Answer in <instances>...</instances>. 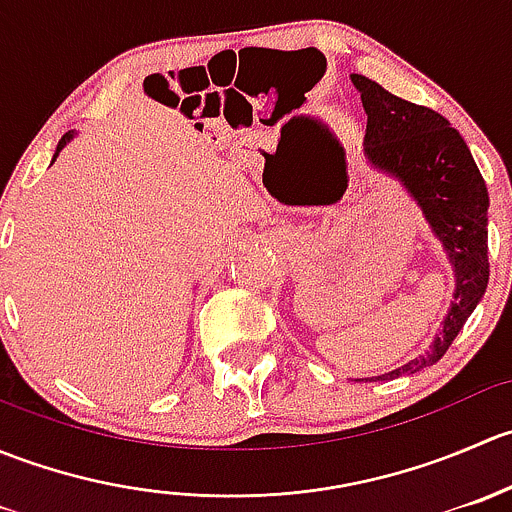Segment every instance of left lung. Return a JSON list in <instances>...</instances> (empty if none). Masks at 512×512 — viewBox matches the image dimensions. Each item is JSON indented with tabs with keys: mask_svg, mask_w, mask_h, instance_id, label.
Listing matches in <instances>:
<instances>
[{
	"mask_svg": "<svg viewBox=\"0 0 512 512\" xmlns=\"http://www.w3.org/2000/svg\"><path fill=\"white\" fill-rule=\"evenodd\" d=\"M352 84L366 111V163L409 193L451 262L456 280L443 327L428 349L369 381L394 379L436 364L485 294L490 272L488 190L463 136L441 113L389 94L361 74H352Z\"/></svg>",
	"mask_w": 512,
	"mask_h": 512,
	"instance_id": "8db88e82",
	"label": "left lung"
}]
</instances>
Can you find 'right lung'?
I'll return each instance as SVG.
<instances>
[{
    "instance_id": "obj_1",
    "label": "right lung",
    "mask_w": 512,
    "mask_h": 512,
    "mask_svg": "<svg viewBox=\"0 0 512 512\" xmlns=\"http://www.w3.org/2000/svg\"><path fill=\"white\" fill-rule=\"evenodd\" d=\"M74 136H76V133H74V131H69V133H66V136H64V138H61V141H59V146H56L54 160H56V158H59V153H61V151H64V146H66V143H69V141H74ZM54 160H51V163H54Z\"/></svg>"
}]
</instances>
